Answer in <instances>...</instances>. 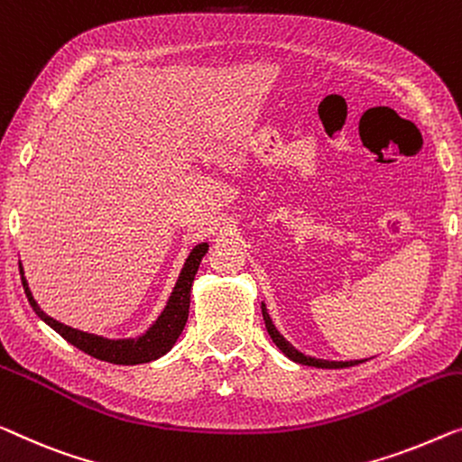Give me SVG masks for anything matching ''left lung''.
Returning a JSON list of instances; mask_svg holds the SVG:
<instances>
[{"instance_id":"obj_1","label":"left lung","mask_w":462,"mask_h":462,"mask_svg":"<svg viewBox=\"0 0 462 462\" xmlns=\"http://www.w3.org/2000/svg\"><path fill=\"white\" fill-rule=\"evenodd\" d=\"M261 313H263V321H265V328H267V334L272 336V340L275 342V346H278L282 353H284L288 359L294 361V363H300V365H311V367H321V369H342V367H353V365H359L363 361H326V359H315V356H307L299 353L297 348L292 346L291 342H288L284 336H282L278 329H275L273 321L270 318V313H267V309L263 302H261Z\"/></svg>"}]
</instances>
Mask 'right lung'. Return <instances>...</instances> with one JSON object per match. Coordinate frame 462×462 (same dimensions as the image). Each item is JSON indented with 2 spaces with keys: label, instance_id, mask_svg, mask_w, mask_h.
Here are the masks:
<instances>
[{
  "label": "right lung",
  "instance_id": "right-lung-1",
  "mask_svg": "<svg viewBox=\"0 0 462 462\" xmlns=\"http://www.w3.org/2000/svg\"><path fill=\"white\" fill-rule=\"evenodd\" d=\"M208 249L209 245L201 243L190 251L187 261H184L180 275H178L174 291L170 294L168 305H165V309L153 326H151L143 336H139V338L109 340L95 334L80 332V329H74L70 326H64V323L55 321L53 318H50V315L41 311L37 300L32 299L29 284H26L23 265H20V278H23L26 299H29L34 313H37L47 326H51L61 338L74 344V346L82 350V353L91 355L99 361H107L114 365H139V363H149V361L160 359V356H163L171 346H174L178 336L182 334V329L187 326V319H189L192 280H195L199 263H201V259L205 257Z\"/></svg>",
  "mask_w": 462,
  "mask_h": 462
}]
</instances>
